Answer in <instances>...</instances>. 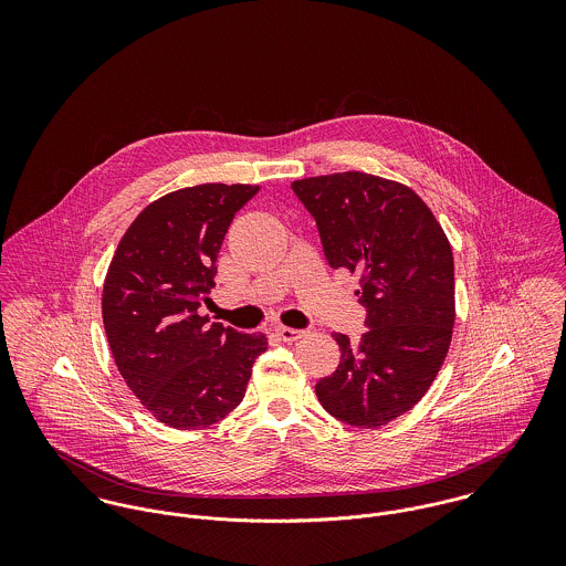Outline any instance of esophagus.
I'll use <instances>...</instances> for the list:
<instances>
[{
    "mask_svg": "<svg viewBox=\"0 0 566 566\" xmlns=\"http://www.w3.org/2000/svg\"><path fill=\"white\" fill-rule=\"evenodd\" d=\"M274 333H276L279 339H283L287 344H292V342H296V339H301L305 335L303 328H290V326H274Z\"/></svg>",
    "mask_w": 566,
    "mask_h": 566,
    "instance_id": "obj_1",
    "label": "esophagus"
}]
</instances>
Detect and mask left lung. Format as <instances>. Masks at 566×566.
Wrapping results in <instances>:
<instances>
[{
	"label": "left lung",
	"instance_id": "obj_1",
	"mask_svg": "<svg viewBox=\"0 0 566 566\" xmlns=\"http://www.w3.org/2000/svg\"><path fill=\"white\" fill-rule=\"evenodd\" d=\"M314 216L333 270L359 274L366 333H333L339 366L316 384L324 409L364 429L418 403L433 384L455 323L453 252L431 209L401 182L339 171L292 182Z\"/></svg>",
	"mask_w": 566,
	"mask_h": 566
}]
</instances>
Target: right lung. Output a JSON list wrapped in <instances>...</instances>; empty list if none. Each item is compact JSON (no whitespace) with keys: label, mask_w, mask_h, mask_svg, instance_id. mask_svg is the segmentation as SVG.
Segmentation results:
<instances>
[{"label":"right lung","mask_w":566,"mask_h":566,"mask_svg":"<svg viewBox=\"0 0 566 566\" xmlns=\"http://www.w3.org/2000/svg\"><path fill=\"white\" fill-rule=\"evenodd\" d=\"M256 185L207 182L148 205L106 272L102 318L133 395L174 429L220 422L242 403L263 333L209 324L198 310L216 285L218 252Z\"/></svg>","instance_id":"obj_1"}]
</instances>
